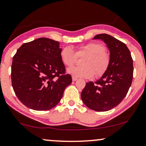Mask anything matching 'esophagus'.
<instances>
[{
  "label": "esophagus",
  "instance_id": "1",
  "mask_svg": "<svg viewBox=\"0 0 146 146\" xmlns=\"http://www.w3.org/2000/svg\"><path fill=\"white\" fill-rule=\"evenodd\" d=\"M72 80L73 81H76V80H78V78L74 76H72Z\"/></svg>",
  "mask_w": 146,
  "mask_h": 146
}]
</instances>
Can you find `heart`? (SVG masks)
Listing matches in <instances>:
<instances>
[{"label":"heart","mask_w":146,"mask_h":146,"mask_svg":"<svg viewBox=\"0 0 146 146\" xmlns=\"http://www.w3.org/2000/svg\"><path fill=\"white\" fill-rule=\"evenodd\" d=\"M105 53L106 49L101 43H90L79 47L76 53L71 46L62 48L60 52V58L64 65L70 66L75 63L77 55H88L82 63L84 66L68 68L67 72L75 77L90 78L94 76L95 72L98 76H100L107 70L109 59Z\"/></svg>","instance_id":"1"}]
</instances>
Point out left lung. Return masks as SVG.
<instances>
[{
    "instance_id": "left-lung-1",
    "label": "left lung",
    "mask_w": 146,
    "mask_h": 146,
    "mask_svg": "<svg viewBox=\"0 0 146 146\" xmlns=\"http://www.w3.org/2000/svg\"><path fill=\"white\" fill-rule=\"evenodd\" d=\"M92 39H101L110 52L108 68L98 80L86 83L80 96L84 105L92 110L107 111L125 97L131 85L133 66L127 45L111 35L98 34Z\"/></svg>"
}]
</instances>
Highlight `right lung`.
I'll return each instance as SVG.
<instances>
[{
  "label": "right lung",
  "mask_w": 146,
  "mask_h": 146,
  "mask_svg": "<svg viewBox=\"0 0 146 146\" xmlns=\"http://www.w3.org/2000/svg\"><path fill=\"white\" fill-rule=\"evenodd\" d=\"M60 43L40 37L23 43L13 58L11 80L15 93L29 109L47 111L60 101L72 77L65 74Z\"/></svg>",
  "instance_id": "right-lung-1"
}]
</instances>
